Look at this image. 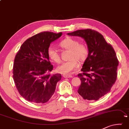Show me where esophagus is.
Returning <instances> with one entry per match:
<instances>
[{
	"mask_svg": "<svg viewBox=\"0 0 129 129\" xmlns=\"http://www.w3.org/2000/svg\"><path fill=\"white\" fill-rule=\"evenodd\" d=\"M62 76L65 77V78H71V77H73L72 75L69 74H63Z\"/></svg>",
	"mask_w": 129,
	"mask_h": 129,
	"instance_id": "34e87169",
	"label": "esophagus"
}]
</instances>
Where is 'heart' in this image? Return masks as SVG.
Wrapping results in <instances>:
<instances>
[{"mask_svg": "<svg viewBox=\"0 0 129 129\" xmlns=\"http://www.w3.org/2000/svg\"><path fill=\"white\" fill-rule=\"evenodd\" d=\"M60 46L65 50H69V58L67 62H63L57 68V71L61 73H69L78 68L79 61L83 62L86 60L88 54L87 46L80 44L75 39L67 38L62 41L60 44ZM48 54L51 60L56 63L61 62V57L58 51L53 46H50L48 50Z\"/></svg>", "mask_w": 129, "mask_h": 129, "instance_id": "b5f03b06", "label": "heart"}]
</instances>
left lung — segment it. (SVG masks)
<instances>
[{"instance_id":"left-lung-1","label":"left lung","mask_w":129,"mask_h":129,"mask_svg":"<svg viewBox=\"0 0 129 129\" xmlns=\"http://www.w3.org/2000/svg\"><path fill=\"white\" fill-rule=\"evenodd\" d=\"M68 35L78 36L86 42L88 54L78 77L77 92L84 99L98 101L109 93L117 77L119 62L114 49L101 33L91 29L79 30Z\"/></svg>"}]
</instances>
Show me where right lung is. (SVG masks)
Wrapping results in <instances>:
<instances>
[{"label":"right lung","mask_w":129,"mask_h":129,"mask_svg":"<svg viewBox=\"0 0 129 129\" xmlns=\"http://www.w3.org/2000/svg\"><path fill=\"white\" fill-rule=\"evenodd\" d=\"M62 33L45 31L27 39L16 54L13 66V79L18 92L27 101L45 103L53 95L60 73L51 75L48 50L51 43Z\"/></svg>","instance_id":"1"}]
</instances>
